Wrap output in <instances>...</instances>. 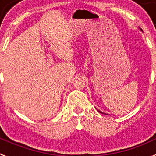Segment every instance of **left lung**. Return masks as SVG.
I'll return each mask as SVG.
<instances>
[{
  "label": "left lung",
  "mask_w": 156,
  "mask_h": 156,
  "mask_svg": "<svg viewBox=\"0 0 156 156\" xmlns=\"http://www.w3.org/2000/svg\"><path fill=\"white\" fill-rule=\"evenodd\" d=\"M140 30H141V29H140ZM98 112H100V113H104V114H107V113H103V112H101V111H100V110H98Z\"/></svg>",
  "instance_id": "obj_1"
}]
</instances>
